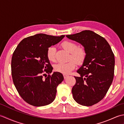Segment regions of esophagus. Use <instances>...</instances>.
I'll use <instances>...</instances> for the list:
<instances>
[{
  "instance_id": "1",
  "label": "esophagus",
  "mask_w": 124,
  "mask_h": 124,
  "mask_svg": "<svg viewBox=\"0 0 124 124\" xmlns=\"http://www.w3.org/2000/svg\"><path fill=\"white\" fill-rule=\"evenodd\" d=\"M68 76V75H64V74L63 75V77H64V79L67 78Z\"/></svg>"
}]
</instances>
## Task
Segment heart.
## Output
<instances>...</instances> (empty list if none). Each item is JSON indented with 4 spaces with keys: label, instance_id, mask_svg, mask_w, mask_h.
I'll return each mask as SVG.
<instances>
[{
    "label": "heart",
    "instance_id": "obj_1",
    "mask_svg": "<svg viewBox=\"0 0 124 124\" xmlns=\"http://www.w3.org/2000/svg\"><path fill=\"white\" fill-rule=\"evenodd\" d=\"M62 46L64 49L70 53V61L67 63H59L55 65L54 70L63 74H68L75 68L76 63L79 65L83 64L85 61L87 53L83 47H78L75 43L71 41H64L62 43ZM47 59L52 62H54L56 60V49L51 46L47 52Z\"/></svg>",
    "mask_w": 124,
    "mask_h": 124
}]
</instances>
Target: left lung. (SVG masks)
<instances>
[{
    "label": "left lung",
    "mask_w": 124,
    "mask_h": 124,
    "mask_svg": "<svg viewBox=\"0 0 124 124\" xmlns=\"http://www.w3.org/2000/svg\"><path fill=\"white\" fill-rule=\"evenodd\" d=\"M81 44L87 55L83 64L74 77L72 88L73 97L78 103L92 106L104 98L114 77L115 56L110 45L102 36L91 30L67 35Z\"/></svg>",
    "instance_id": "1"
}]
</instances>
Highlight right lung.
I'll list each match as a JSON object with an SVG mask.
<instances>
[{"instance_id":"1","label":"right lung","mask_w":124,"mask_h":124,"mask_svg":"<svg viewBox=\"0 0 124 124\" xmlns=\"http://www.w3.org/2000/svg\"><path fill=\"white\" fill-rule=\"evenodd\" d=\"M64 36L39 33L28 37L18 44L13 53L11 61L13 83L21 97L28 104L44 106L55 100L57 87L64 77L59 72L51 75L53 67L47 59V52Z\"/></svg>"}]
</instances>
